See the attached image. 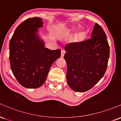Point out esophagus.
Instances as JSON below:
<instances>
[{
	"mask_svg": "<svg viewBox=\"0 0 121 121\" xmlns=\"http://www.w3.org/2000/svg\"><path fill=\"white\" fill-rule=\"evenodd\" d=\"M65 53V51H64V50H61V57H63L64 56Z\"/></svg>",
	"mask_w": 121,
	"mask_h": 121,
	"instance_id": "esophagus-1",
	"label": "esophagus"
}]
</instances>
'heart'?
I'll use <instances>...</instances> for the list:
<instances>
[{
    "mask_svg": "<svg viewBox=\"0 0 121 121\" xmlns=\"http://www.w3.org/2000/svg\"><path fill=\"white\" fill-rule=\"evenodd\" d=\"M84 31L83 30H80V31L78 32V33H77V34H76V38H80V37H81L83 35H84Z\"/></svg>",
    "mask_w": 121,
    "mask_h": 121,
    "instance_id": "obj_1",
    "label": "heart"
}]
</instances>
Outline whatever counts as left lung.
<instances>
[{"label":"left lung","mask_w":121,"mask_h":121,"mask_svg":"<svg viewBox=\"0 0 121 121\" xmlns=\"http://www.w3.org/2000/svg\"><path fill=\"white\" fill-rule=\"evenodd\" d=\"M65 50L69 87L77 92L89 91L102 78L108 65L110 49L103 29L95 23L91 39L67 44Z\"/></svg>","instance_id":"8db88e82"}]
</instances>
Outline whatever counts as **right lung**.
Here are the masks:
<instances>
[{
  "label": "right lung",
  "instance_id": "add662e5",
  "mask_svg": "<svg viewBox=\"0 0 121 121\" xmlns=\"http://www.w3.org/2000/svg\"><path fill=\"white\" fill-rule=\"evenodd\" d=\"M42 19L29 18L15 30L9 41V61L15 77L21 85L34 89L46 80L51 65L60 57V49L45 47L39 35Z\"/></svg>",
  "mask_w": 121,
  "mask_h": 121
}]
</instances>
